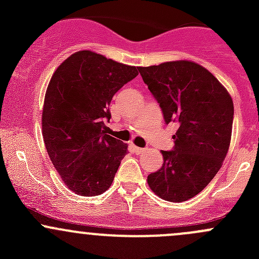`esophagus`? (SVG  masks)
Masks as SVG:
<instances>
[{
    "label": "esophagus",
    "instance_id": "obj_1",
    "mask_svg": "<svg viewBox=\"0 0 259 259\" xmlns=\"http://www.w3.org/2000/svg\"><path fill=\"white\" fill-rule=\"evenodd\" d=\"M134 151L137 154H142V153H145L146 149L145 148H139V146H134Z\"/></svg>",
    "mask_w": 259,
    "mask_h": 259
}]
</instances>
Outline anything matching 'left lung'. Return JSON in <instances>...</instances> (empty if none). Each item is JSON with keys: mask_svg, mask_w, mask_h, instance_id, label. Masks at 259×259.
<instances>
[{"mask_svg": "<svg viewBox=\"0 0 259 259\" xmlns=\"http://www.w3.org/2000/svg\"><path fill=\"white\" fill-rule=\"evenodd\" d=\"M143 81L163 113L178 122L173 150H161L164 163L148 184L168 202H185L202 192L221 169L232 137L234 108L228 91L192 61L139 67Z\"/></svg>", "mask_w": 259, "mask_h": 259, "instance_id": "8db88e82", "label": "left lung"}]
</instances>
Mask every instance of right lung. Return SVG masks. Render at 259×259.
I'll return each mask as SVG.
<instances>
[{
	"mask_svg": "<svg viewBox=\"0 0 259 259\" xmlns=\"http://www.w3.org/2000/svg\"><path fill=\"white\" fill-rule=\"evenodd\" d=\"M138 67L93 51L67 57L52 75L42 110V137L52 164L70 190L103 194L113 183L127 145L105 134L111 99L135 79Z\"/></svg>",
	"mask_w": 259,
	"mask_h": 259,
	"instance_id": "obj_1",
	"label": "right lung"
}]
</instances>
